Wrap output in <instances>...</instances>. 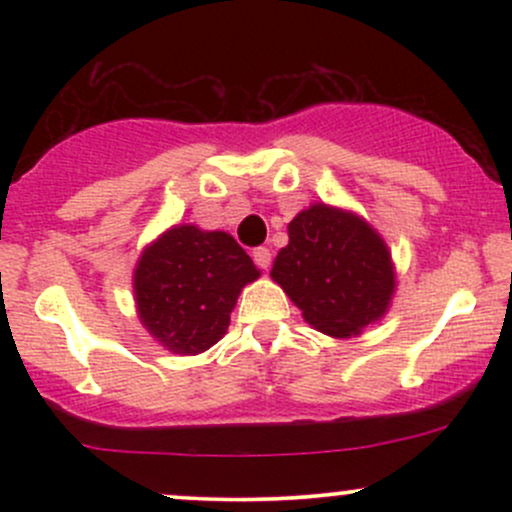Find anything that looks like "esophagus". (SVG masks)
I'll use <instances>...</instances> for the list:
<instances>
[{
	"mask_svg": "<svg viewBox=\"0 0 512 512\" xmlns=\"http://www.w3.org/2000/svg\"><path fill=\"white\" fill-rule=\"evenodd\" d=\"M252 260H255L260 269H269V264H272V252L267 248H255L252 250Z\"/></svg>",
	"mask_w": 512,
	"mask_h": 512,
	"instance_id": "esophagus-1",
	"label": "esophagus"
}]
</instances>
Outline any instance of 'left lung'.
<instances>
[{
	"mask_svg": "<svg viewBox=\"0 0 512 512\" xmlns=\"http://www.w3.org/2000/svg\"><path fill=\"white\" fill-rule=\"evenodd\" d=\"M272 279L330 337H356L385 315L395 291L390 252L366 221L315 204L289 223Z\"/></svg>",
	"mask_w": 512,
	"mask_h": 512,
	"instance_id": "left-lung-1",
	"label": "left lung"
}]
</instances>
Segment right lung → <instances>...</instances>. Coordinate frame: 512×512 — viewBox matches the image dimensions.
<instances>
[{
    "instance_id": "1",
    "label": "right lung",
    "mask_w": 512,
    "mask_h": 512,
    "mask_svg": "<svg viewBox=\"0 0 512 512\" xmlns=\"http://www.w3.org/2000/svg\"><path fill=\"white\" fill-rule=\"evenodd\" d=\"M257 276L248 252L228 233L175 226L137 264L139 317L173 354H202L226 334L240 289Z\"/></svg>"
}]
</instances>
